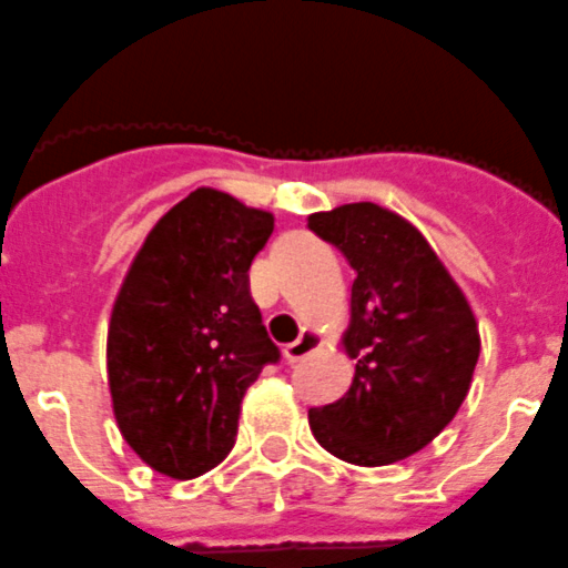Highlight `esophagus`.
<instances>
[{
	"label": "esophagus",
	"mask_w": 568,
	"mask_h": 568,
	"mask_svg": "<svg viewBox=\"0 0 568 568\" xmlns=\"http://www.w3.org/2000/svg\"><path fill=\"white\" fill-rule=\"evenodd\" d=\"M320 347H322L320 333L311 331V327H305V331L300 333V338H296V342L285 344L283 356H285V362L294 364V362H300V358L311 356V353H314V349H320Z\"/></svg>",
	"instance_id": "esophagus-1"
}]
</instances>
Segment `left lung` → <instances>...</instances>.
<instances>
[{
    "mask_svg": "<svg viewBox=\"0 0 568 568\" xmlns=\"http://www.w3.org/2000/svg\"><path fill=\"white\" fill-rule=\"evenodd\" d=\"M356 272L342 347L356 375L336 404L308 412L316 443L378 468L426 448L463 406L479 362V325L417 226L373 201L308 215Z\"/></svg>",
    "mask_w": 568,
    "mask_h": 568,
    "instance_id": "8db88e82",
    "label": "left lung"
}]
</instances>
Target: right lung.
<instances>
[{"label":"right lung","mask_w":568,"mask_h":568,"mask_svg":"<svg viewBox=\"0 0 568 568\" xmlns=\"http://www.w3.org/2000/svg\"><path fill=\"white\" fill-rule=\"evenodd\" d=\"M274 215L199 187L136 252L109 322L111 409L136 457L195 479L232 452L243 395L280 358L248 294Z\"/></svg>","instance_id":"obj_1"}]
</instances>
